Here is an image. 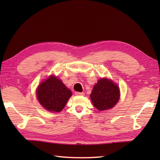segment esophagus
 <instances>
[{
    "label": "esophagus",
    "instance_id": "34e87169",
    "mask_svg": "<svg viewBox=\"0 0 160 160\" xmlns=\"http://www.w3.org/2000/svg\"><path fill=\"white\" fill-rule=\"evenodd\" d=\"M75 95H76V96H84V93L81 92H75Z\"/></svg>",
    "mask_w": 160,
    "mask_h": 160
}]
</instances>
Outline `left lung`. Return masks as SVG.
I'll return each instance as SVG.
<instances>
[{
  "label": "left lung",
  "instance_id": "left-lung-1",
  "mask_svg": "<svg viewBox=\"0 0 160 160\" xmlns=\"http://www.w3.org/2000/svg\"><path fill=\"white\" fill-rule=\"evenodd\" d=\"M120 88L107 78H102L93 87L90 95L93 106L99 111L113 108L120 99Z\"/></svg>",
  "mask_w": 160,
  "mask_h": 160
}]
</instances>
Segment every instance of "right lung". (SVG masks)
Instances as JSON below:
<instances>
[{
	"instance_id": "right-lung-1",
	"label": "right lung",
	"mask_w": 160,
	"mask_h": 160,
	"mask_svg": "<svg viewBox=\"0 0 160 160\" xmlns=\"http://www.w3.org/2000/svg\"><path fill=\"white\" fill-rule=\"evenodd\" d=\"M71 96V90L53 75L40 83L36 90L39 103L45 109L52 112L62 111Z\"/></svg>"
}]
</instances>
